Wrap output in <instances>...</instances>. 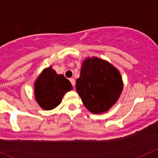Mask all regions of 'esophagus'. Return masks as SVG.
<instances>
[{"label": "esophagus", "instance_id": "34e87169", "mask_svg": "<svg viewBox=\"0 0 158 158\" xmlns=\"http://www.w3.org/2000/svg\"><path fill=\"white\" fill-rule=\"evenodd\" d=\"M69 81L70 82H71V84L73 85V87H75V84H76V81H75V79H74V78H70Z\"/></svg>", "mask_w": 158, "mask_h": 158}]
</instances>
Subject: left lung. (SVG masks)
Masks as SVG:
<instances>
[{
    "label": "left lung",
    "mask_w": 158,
    "mask_h": 158,
    "mask_svg": "<svg viewBox=\"0 0 158 158\" xmlns=\"http://www.w3.org/2000/svg\"><path fill=\"white\" fill-rule=\"evenodd\" d=\"M76 89L89 111L100 114L117 102L123 89L119 72L110 63L94 57L82 63Z\"/></svg>",
    "instance_id": "left-lung-1"
}]
</instances>
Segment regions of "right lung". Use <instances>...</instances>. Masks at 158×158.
<instances>
[{
	"label": "right lung",
	"instance_id": "obj_1",
	"mask_svg": "<svg viewBox=\"0 0 158 158\" xmlns=\"http://www.w3.org/2000/svg\"><path fill=\"white\" fill-rule=\"evenodd\" d=\"M72 89L69 81L50 67L44 70L35 81V99L43 109L52 110L60 103L64 94Z\"/></svg>",
	"mask_w": 158,
	"mask_h": 158
}]
</instances>
